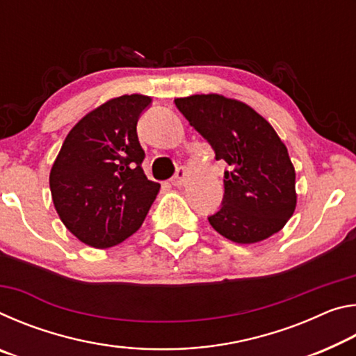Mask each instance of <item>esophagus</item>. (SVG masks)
<instances>
[{"mask_svg":"<svg viewBox=\"0 0 356 356\" xmlns=\"http://www.w3.org/2000/svg\"><path fill=\"white\" fill-rule=\"evenodd\" d=\"M188 174H190L188 170H185V168H179L176 176L171 179V184L174 186H182L186 182V179H188Z\"/></svg>","mask_w":356,"mask_h":356,"instance_id":"esophagus-1","label":"esophagus"}]
</instances>
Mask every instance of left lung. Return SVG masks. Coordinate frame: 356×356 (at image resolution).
I'll return each instance as SVG.
<instances>
[{"mask_svg": "<svg viewBox=\"0 0 356 356\" xmlns=\"http://www.w3.org/2000/svg\"><path fill=\"white\" fill-rule=\"evenodd\" d=\"M206 138L216 160H225V197L209 222L240 245L257 243L286 226L297 207L295 168L286 144L261 114L221 94L174 100Z\"/></svg>", "mask_w": 356, "mask_h": 356, "instance_id": "8db88e82", "label": "left lung"}]
</instances>
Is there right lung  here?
I'll return each instance as SVG.
<instances>
[{
  "label": "right lung",
  "instance_id": "right-lung-1",
  "mask_svg": "<svg viewBox=\"0 0 356 356\" xmlns=\"http://www.w3.org/2000/svg\"><path fill=\"white\" fill-rule=\"evenodd\" d=\"M152 99L106 100L69 131L50 171L51 200L64 226L84 245L105 250L141 227L160 184L144 174L136 124Z\"/></svg>",
  "mask_w": 356,
  "mask_h": 356
}]
</instances>
